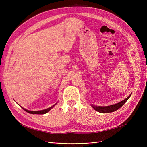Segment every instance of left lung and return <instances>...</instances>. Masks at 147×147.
<instances>
[{"label": "left lung", "instance_id": "obj_1", "mask_svg": "<svg viewBox=\"0 0 147 147\" xmlns=\"http://www.w3.org/2000/svg\"><path fill=\"white\" fill-rule=\"evenodd\" d=\"M131 95V94L124 100L113 105H111L109 106H97L94 105H91V106L95 110L97 111V112H99L100 113H105L113 112H115V111L118 110L120 107H122L124 104H125L126 101L129 99Z\"/></svg>", "mask_w": 147, "mask_h": 147}]
</instances>
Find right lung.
Masks as SVG:
<instances>
[{"label":"right lung","instance_id":"right-lung-1","mask_svg":"<svg viewBox=\"0 0 147 147\" xmlns=\"http://www.w3.org/2000/svg\"><path fill=\"white\" fill-rule=\"evenodd\" d=\"M56 104H55L54 105H53L51 107H49L47 109H45V110H39V111H30V110H26V109L22 107H21L23 109V110H24L26 112H27L28 113H31V114H40V115H43V114H45L47 113V112H48L49 111H50L53 107L55 106Z\"/></svg>","mask_w":147,"mask_h":147}]
</instances>
